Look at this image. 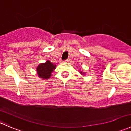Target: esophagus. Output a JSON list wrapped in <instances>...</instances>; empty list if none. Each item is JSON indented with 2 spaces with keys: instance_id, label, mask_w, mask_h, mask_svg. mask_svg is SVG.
<instances>
[{
  "instance_id": "1",
  "label": "esophagus",
  "mask_w": 131,
  "mask_h": 131,
  "mask_svg": "<svg viewBox=\"0 0 131 131\" xmlns=\"http://www.w3.org/2000/svg\"><path fill=\"white\" fill-rule=\"evenodd\" d=\"M69 61H70V59H66V60H64L63 62H68Z\"/></svg>"
}]
</instances>
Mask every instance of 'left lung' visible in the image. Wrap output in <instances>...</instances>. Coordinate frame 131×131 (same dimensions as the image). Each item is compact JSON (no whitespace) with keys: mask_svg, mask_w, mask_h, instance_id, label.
Wrapping results in <instances>:
<instances>
[{"mask_svg":"<svg viewBox=\"0 0 131 131\" xmlns=\"http://www.w3.org/2000/svg\"><path fill=\"white\" fill-rule=\"evenodd\" d=\"M80 73H82V72H80Z\"/></svg>","mask_w":131,"mask_h":131,"instance_id":"left-lung-1","label":"left lung"}]
</instances>
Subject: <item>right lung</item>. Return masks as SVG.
I'll list each match as a JSON object with an SVG mask.
<instances>
[{
  "mask_svg": "<svg viewBox=\"0 0 131 131\" xmlns=\"http://www.w3.org/2000/svg\"><path fill=\"white\" fill-rule=\"evenodd\" d=\"M55 68L56 66L54 65L49 61H47L45 63H42L38 66L37 72L39 77L42 79H49Z\"/></svg>",
  "mask_w": 131,
  "mask_h": 131,
  "instance_id": "right-lung-1",
  "label": "right lung"
}]
</instances>
